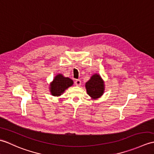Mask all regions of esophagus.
Listing matches in <instances>:
<instances>
[{
    "label": "esophagus",
    "mask_w": 154,
    "mask_h": 154,
    "mask_svg": "<svg viewBox=\"0 0 154 154\" xmlns=\"http://www.w3.org/2000/svg\"><path fill=\"white\" fill-rule=\"evenodd\" d=\"M75 84L76 86H80L81 85V81L79 79H77L75 81Z\"/></svg>",
    "instance_id": "obj_1"
}]
</instances>
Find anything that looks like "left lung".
I'll use <instances>...</instances> for the list:
<instances>
[{"label": "left lung", "mask_w": 154, "mask_h": 154, "mask_svg": "<svg viewBox=\"0 0 154 154\" xmlns=\"http://www.w3.org/2000/svg\"><path fill=\"white\" fill-rule=\"evenodd\" d=\"M85 88L87 94L92 100L98 99L104 93V81L99 74L95 73L85 83Z\"/></svg>", "instance_id": "left-lung-1"}]
</instances>
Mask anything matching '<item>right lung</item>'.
<instances>
[{"label": "right lung", "instance_id": "1", "mask_svg": "<svg viewBox=\"0 0 154 154\" xmlns=\"http://www.w3.org/2000/svg\"><path fill=\"white\" fill-rule=\"evenodd\" d=\"M73 85V81L69 77H64L62 74L59 73L54 78L50 83L49 90L51 94L54 96H60L63 94L66 89Z\"/></svg>", "mask_w": 154, "mask_h": 154}]
</instances>
